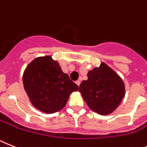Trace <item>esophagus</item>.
I'll return each instance as SVG.
<instances>
[{"mask_svg":"<svg viewBox=\"0 0 147 147\" xmlns=\"http://www.w3.org/2000/svg\"><path fill=\"white\" fill-rule=\"evenodd\" d=\"M76 84L78 86V87H79L80 84H81V81H80V80H78V81H76Z\"/></svg>","mask_w":147,"mask_h":147,"instance_id":"1","label":"esophagus"}]
</instances>
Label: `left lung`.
<instances>
[{
    "instance_id": "1",
    "label": "left lung",
    "mask_w": 147,
    "mask_h": 147,
    "mask_svg": "<svg viewBox=\"0 0 147 147\" xmlns=\"http://www.w3.org/2000/svg\"><path fill=\"white\" fill-rule=\"evenodd\" d=\"M87 80L79 86V92L92 111L100 115L113 113L125 97V83L122 78L105 63L87 73Z\"/></svg>"
}]
</instances>
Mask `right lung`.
I'll return each instance as SVG.
<instances>
[{"label":"right lung","instance_id":"1","mask_svg":"<svg viewBox=\"0 0 147 147\" xmlns=\"http://www.w3.org/2000/svg\"><path fill=\"white\" fill-rule=\"evenodd\" d=\"M22 80L32 105L45 113L62 110L71 92L78 90V86L50 55L32 60L25 68Z\"/></svg>","mask_w":147,"mask_h":147}]
</instances>
